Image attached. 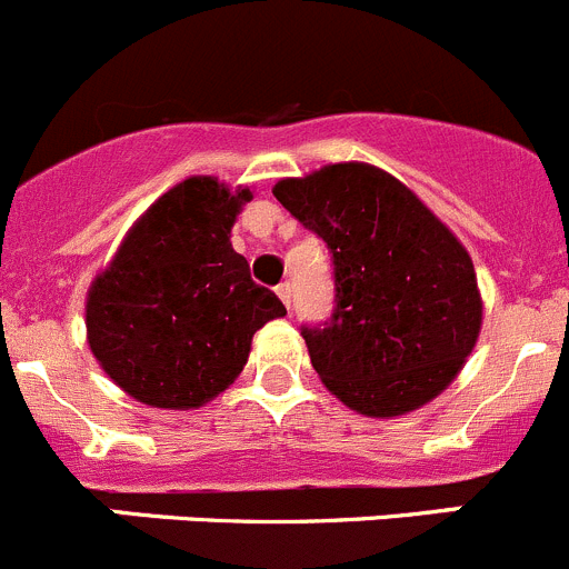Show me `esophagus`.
Listing matches in <instances>:
<instances>
[{"label": "esophagus", "instance_id": "1", "mask_svg": "<svg viewBox=\"0 0 569 569\" xmlns=\"http://www.w3.org/2000/svg\"><path fill=\"white\" fill-rule=\"evenodd\" d=\"M274 291H278V297H280V300H283L286 309H291V286L289 283H280Z\"/></svg>", "mask_w": 569, "mask_h": 569}]
</instances>
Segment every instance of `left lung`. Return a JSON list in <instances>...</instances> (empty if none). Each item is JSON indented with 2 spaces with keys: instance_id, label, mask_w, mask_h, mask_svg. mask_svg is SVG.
Masks as SVG:
<instances>
[{
  "instance_id": "8db88e82",
  "label": "left lung",
  "mask_w": 569,
  "mask_h": 569,
  "mask_svg": "<svg viewBox=\"0 0 569 569\" xmlns=\"http://www.w3.org/2000/svg\"><path fill=\"white\" fill-rule=\"evenodd\" d=\"M272 193L333 254L337 309L322 328H302L322 385L368 418L429 405L458 379L482 326L458 236L368 162L280 179Z\"/></svg>"
}]
</instances>
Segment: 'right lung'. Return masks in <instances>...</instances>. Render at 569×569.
<instances>
[{
  "instance_id": "add662e5",
  "label": "right lung",
  "mask_w": 569,
  "mask_h": 569,
  "mask_svg": "<svg viewBox=\"0 0 569 569\" xmlns=\"http://www.w3.org/2000/svg\"><path fill=\"white\" fill-rule=\"evenodd\" d=\"M249 199L216 177L173 184L89 286V348L140 405L199 410L238 379L254 331L286 315L230 243Z\"/></svg>"
}]
</instances>
